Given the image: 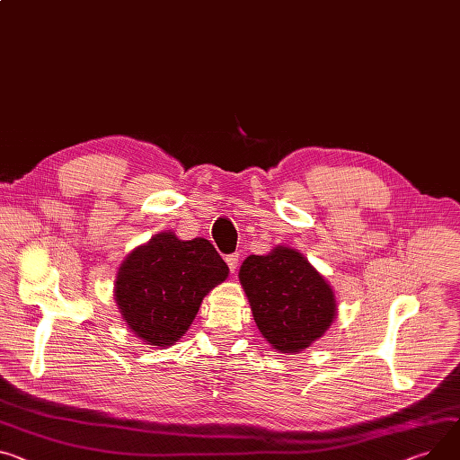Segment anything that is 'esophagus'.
Instances as JSON below:
<instances>
[{
	"mask_svg": "<svg viewBox=\"0 0 460 460\" xmlns=\"http://www.w3.org/2000/svg\"><path fill=\"white\" fill-rule=\"evenodd\" d=\"M226 262H227L229 270L234 273V271H236V268H238V264H240V257H238V253H231V255H227V257H226Z\"/></svg>",
	"mask_w": 460,
	"mask_h": 460,
	"instance_id": "34e87169",
	"label": "esophagus"
}]
</instances>
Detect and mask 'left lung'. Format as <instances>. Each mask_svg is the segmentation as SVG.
Returning <instances> with one entry per match:
<instances>
[{
    "instance_id": "8db88e82",
    "label": "left lung",
    "mask_w": 460,
    "mask_h": 460,
    "mask_svg": "<svg viewBox=\"0 0 460 460\" xmlns=\"http://www.w3.org/2000/svg\"><path fill=\"white\" fill-rule=\"evenodd\" d=\"M238 278L261 334L281 353L309 348L336 316L332 288L296 250L278 246L250 255Z\"/></svg>"
}]
</instances>
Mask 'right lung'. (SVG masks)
I'll return each instance as SVG.
<instances>
[{
	"label": "right lung",
	"mask_w": 460,
	"mask_h": 460,
	"mask_svg": "<svg viewBox=\"0 0 460 460\" xmlns=\"http://www.w3.org/2000/svg\"><path fill=\"white\" fill-rule=\"evenodd\" d=\"M227 275L208 240L159 233L121 262L114 299L131 332L149 346L166 348L189 331L203 297Z\"/></svg>",
	"instance_id": "right-lung-1"
}]
</instances>
